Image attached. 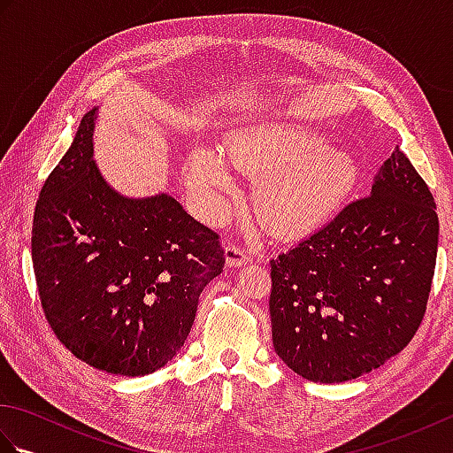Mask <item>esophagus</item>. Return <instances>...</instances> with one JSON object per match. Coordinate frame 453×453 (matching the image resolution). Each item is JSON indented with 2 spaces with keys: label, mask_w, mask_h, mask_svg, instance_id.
<instances>
[{
  "label": "esophagus",
  "mask_w": 453,
  "mask_h": 453,
  "mask_svg": "<svg viewBox=\"0 0 453 453\" xmlns=\"http://www.w3.org/2000/svg\"><path fill=\"white\" fill-rule=\"evenodd\" d=\"M251 261V257L247 255L245 249H242L239 245H227L226 247V265L227 266H243Z\"/></svg>",
  "instance_id": "1"
}]
</instances>
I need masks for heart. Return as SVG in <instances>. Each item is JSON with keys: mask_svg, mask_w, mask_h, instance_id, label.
Listing matches in <instances>:
<instances>
[{"mask_svg": "<svg viewBox=\"0 0 453 453\" xmlns=\"http://www.w3.org/2000/svg\"><path fill=\"white\" fill-rule=\"evenodd\" d=\"M326 143L329 138L307 124L263 122L232 134L221 153L206 146L192 148L185 163L187 180L208 210H214L216 195L232 187L226 158L235 169L261 177L255 208L273 234H305L334 214L358 177L349 153Z\"/></svg>", "mask_w": 453, "mask_h": 453, "instance_id": "1", "label": "heart"}]
</instances>
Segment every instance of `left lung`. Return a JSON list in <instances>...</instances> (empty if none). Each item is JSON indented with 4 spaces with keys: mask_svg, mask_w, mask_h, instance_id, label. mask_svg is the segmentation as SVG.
<instances>
[{
    "mask_svg": "<svg viewBox=\"0 0 453 453\" xmlns=\"http://www.w3.org/2000/svg\"><path fill=\"white\" fill-rule=\"evenodd\" d=\"M436 251L434 196L397 146L368 196L271 261L276 354L319 383L380 368L425 319Z\"/></svg>",
    "mask_w": 453,
    "mask_h": 453,
    "instance_id": "1",
    "label": "left lung"
}]
</instances>
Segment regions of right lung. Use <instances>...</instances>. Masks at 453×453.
<instances>
[{
	"mask_svg": "<svg viewBox=\"0 0 453 453\" xmlns=\"http://www.w3.org/2000/svg\"><path fill=\"white\" fill-rule=\"evenodd\" d=\"M95 112L38 195L33 266L58 341L93 368L134 378L185 344L226 255L219 235L173 196L124 198L104 182L93 161Z\"/></svg>",
	"mask_w": 453,
	"mask_h": 453,
	"instance_id": "add662e5",
	"label": "right lung"
}]
</instances>
